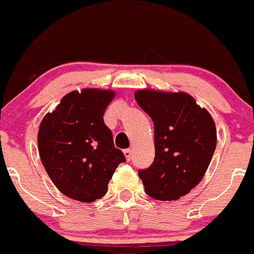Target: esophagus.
Segmentation results:
<instances>
[{
  "mask_svg": "<svg viewBox=\"0 0 254 254\" xmlns=\"http://www.w3.org/2000/svg\"><path fill=\"white\" fill-rule=\"evenodd\" d=\"M124 154H125V156H126V159L128 161L132 159V150H130V149H125Z\"/></svg>",
  "mask_w": 254,
  "mask_h": 254,
  "instance_id": "1",
  "label": "esophagus"
}]
</instances>
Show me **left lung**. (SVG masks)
I'll use <instances>...</instances> for the list:
<instances>
[{
  "label": "left lung",
  "instance_id": "left-lung-1",
  "mask_svg": "<svg viewBox=\"0 0 254 254\" xmlns=\"http://www.w3.org/2000/svg\"><path fill=\"white\" fill-rule=\"evenodd\" d=\"M138 105L154 122L155 159L140 180L149 197L176 200L202 181L216 146L214 120L187 93L135 91Z\"/></svg>",
  "mask_w": 254,
  "mask_h": 254
}]
</instances>
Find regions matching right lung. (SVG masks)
I'll return each instance as SVG.
<instances>
[{
	"instance_id": "1",
	"label": "right lung",
	"mask_w": 254,
	"mask_h": 254,
	"mask_svg": "<svg viewBox=\"0 0 254 254\" xmlns=\"http://www.w3.org/2000/svg\"><path fill=\"white\" fill-rule=\"evenodd\" d=\"M114 98L112 90L70 91L39 127L41 163L60 192L72 199L90 203L104 197L115 170L126 161L104 122Z\"/></svg>"
}]
</instances>
